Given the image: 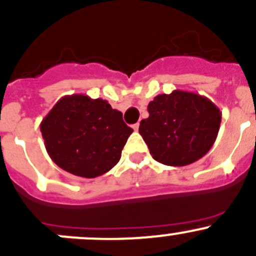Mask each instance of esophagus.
Listing matches in <instances>:
<instances>
[{"instance_id": "1", "label": "esophagus", "mask_w": 256, "mask_h": 256, "mask_svg": "<svg viewBox=\"0 0 256 256\" xmlns=\"http://www.w3.org/2000/svg\"><path fill=\"white\" fill-rule=\"evenodd\" d=\"M133 130H140V123L133 124Z\"/></svg>"}]
</instances>
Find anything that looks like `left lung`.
<instances>
[{"label": "left lung", "mask_w": 256, "mask_h": 256, "mask_svg": "<svg viewBox=\"0 0 256 256\" xmlns=\"http://www.w3.org/2000/svg\"><path fill=\"white\" fill-rule=\"evenodd\" d=\"M140 133L150 153L166 166H187L202 158L218 137L221 112L200 94L174 90L160 94L147 106Z\"/></svg>", "instance_id": "8db88e82"}]
</instances>
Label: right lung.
Instances as JSON below:
<instances>
[{
    "label": "right lung",
    "instance_id": "obj_1",
    "mask_svg": "<svg viewBox=\"0 0 256 256\" xmlns=\"http://www.w3.org/2000/svg\"><path fill=\"white\" fill-rule=\"evenodd\" d=\"M45 148L60 168L85 178L110 171L133 130L103 99L62 96L40 124Z\"/></svg>",
    "mask_w": 256,
    "mask_h": 256
}]
</instances>
